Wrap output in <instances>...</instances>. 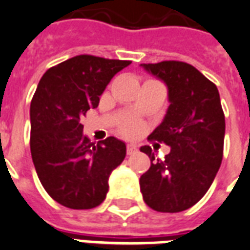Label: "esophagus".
Instances as JSON below:
<instances>
[{"label": "esophagus", "instance_id": "obj_1", "mask_svg": "<svg viewBox=\"0 0 250 250\" xmlns=\"http://www.w3.org/2000/svg\"><path fill=\"white\" fill-rule=\"evenodd\" d=\"M138 152V148L132 144H128L127 146V155H133V153H136Z\"/></svg>", "mask_w": 250, "mask_h": 250}]
</instances>
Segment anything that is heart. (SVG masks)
<instances>
[{
	"label": "heart",
	"instance_id": "1",
	"mask_svg": "<svg viewBox=\"0 0 250 250\" xmlns=\"http://www.w3.org/2000/svg\"><path fill=\"white\" fill-rule=\"evenodd\" d=\"M142 129V122L136 121V119H125V121L121 125V127H119V131H121L123 135H125V136H135V135H138Z\"/></svg>",
	"mask_w": 250,
	"mask_h": 250
}]
</instances>
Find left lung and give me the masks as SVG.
<instances>
[{
  "label": "left lung",
  "instance_id": "1",
  "mask_svg": "<svg viewBox=\"0 0 250 250\" xmlns=\"http://www.w3.org/2000/svg\"><path fill=\"white\" fill-rule=\"evenodd\" d=\"M167 83L170 106L149 140L170 146L165 160L140 148L150 167L140 177L143 199L159 212H181L203 198L223 160L226 119L218 87L188 62L142 64Z\"/></svg>",
  "mask_w": 250,
  "mask_h": 250
}]
</instances>
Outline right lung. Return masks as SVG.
I'll return each mask as SVG.
<instances>
[{"label": "right lung", "instance_id": "add662e5", "mask_svg": "<svg viewBox=\"0 0 250 250\" xmlns=\"http://www.w3.org/2000/svg\"><path fill=\"white\" fill-rule=\"evenodd\" d=\"M129 60L79 55L49 68L30 107V148L36 174L49 197L73 209L100 206L108 177L125 157V144L114 136L90 143L80 123Z\"/></svg>", "mask_w": 250, "mask_h": 250}]
</instances>
